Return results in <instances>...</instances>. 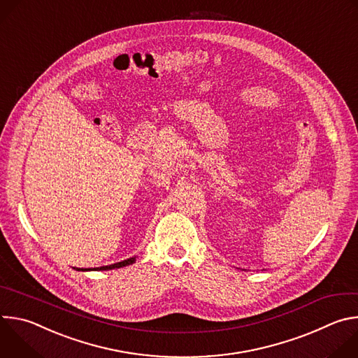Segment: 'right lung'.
Segmentation results:
<instances>
[{"instance_id":"add662e5","label":"right lung","mask_w":358,"mask_h":358,"mask_svg":"<svg viewBox=\"0 0 358 358\" xmlns=\"http://www.w3.org/2000/svg\"><path fill=\"white\" fill-rule=\"evenodd\" d=\"M136 262V258H130V259H126L123 262H117V264H113V265H109V266H100V268H93L92 271H110V269H117V268H123V266H127V265H131ZM76 271H90V269H79L76 268Z\"/></svg>"}]
</instances>
